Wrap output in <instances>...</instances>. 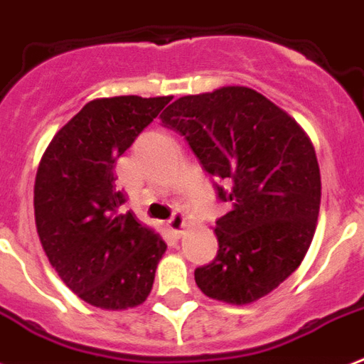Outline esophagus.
<instances>
[{
	"label": "esophagus",
	"instance_id": "obj_1",
	"mask_svg": "<svg viewBox=\"0 0 364 364\" xmlns=\"http://www.w3.org/2000/svg\"><path fill=\"white\" fill-rule=\"evenodd\" d=\"M187 227V223H185V217L181 213H176V215L171 217L170 221H168V228H170L171 232L176 234V236H181L183 228Z\"/></svg>",
	"mask_w": 364,
	"mask_h": 364
}]
</instances>
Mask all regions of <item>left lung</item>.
Instances as JSON below:
<instances>
[{
  "label": "left lung",
  "mask_w": 364,
  "mask_h": 364,
  "mask_svg": "<svg viewBox=\"0 0 364 364\" xmlns=\"http://www.w3.org/2000/svg\"><path fill=\"white\" fill-rule=\"evenodd\" d=\"M160 119L185 137L217 198L232 205L215 221L219 251L194 270L196 285L230 304L259 300L299 268L316 232L314 145L285 111L245 87L183 96Z\"/></svg>",
  "instance_id": "left-lung-1"
}]
</instances>
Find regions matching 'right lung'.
Segmentation results:
<instances>
[{
  "label": "right lung",
  "instance_id": "obj_1",
  "mask_svg": "<svg viewBox=\"0 0 364 364\" xmlns=\"http://www.w3.org/2000/svg\"><path fill=\"white\" fill-rule=\"evenodd\" d=\"M170 96L92 100L43 154L33 188L37 234L62 282L88 304L126 310L153 289L166 251L160 236L122 210L117 159Z\"/></svg>",
  "mask_w": 364,
  "mask_h": 364
}]
</instances>
